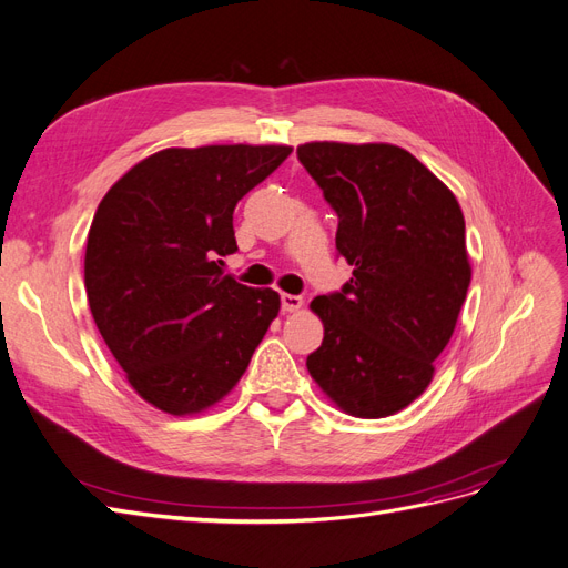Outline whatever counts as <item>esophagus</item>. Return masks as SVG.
<instances>
[{
	"label": "esophagus",
	"instance_id": "obj_1",
	"mask_svg": "<svg viewBox=\"0 0 568 568\" xmlns=\"http://www.w3.org/2000/svg\"><path fill=\"white\" fill-rule=\"evenodd\" d=\"M303 307V298L293 296V293H282V310L284 312H298Z\"/></svg>",
	"mask_w": 568,
	"mask_h": 568
}]
</instances>
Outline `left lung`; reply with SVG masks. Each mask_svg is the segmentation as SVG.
<instances>
[{"label": "left lung", "instance_id": "obj_1", "mask_svg": "<svg viewBox=\"0 0 568 568\" xmlns=\"http://www.w3.org/2000/svg\"><path fill=\"white\" fill-rule=\"evenodd\" d=\"M301 164L338 213L349 282L310 303L324 324L307 371L355 418H385L418 399L454 336L473 280L454 192L389 143L298 145Z\"/></svg>", "mask_w": 568, "mask_h": 568}]
</instances>
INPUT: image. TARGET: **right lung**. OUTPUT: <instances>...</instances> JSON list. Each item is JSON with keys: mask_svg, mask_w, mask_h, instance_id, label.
<instances>
[{"mask_svg": "<svg viewBox=\"0 0 568 568\" xmlns=\"http://www.w3.org/2000/svg\"><path fill=\"white\" fill-rule=\"evenodd\" d=\"M288 145L166 148L98 204L84 286L93 322L148 404L192 416L240 383L280 312V293L223 275L232 211Z\"/></svg>", "mask_w": 568, "mask_h": 568, "instance_id": "add662e5", "label": "right lung"}]
</instances>
